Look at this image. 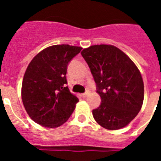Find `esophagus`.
I'll return each instance as SVG.
<instances>
[{
	"instance_id": "1",
	"label": "esophagus",
	"mask_w": 161,
	"mask_h": 161,
	"mask_svg": "<svg viewBox=\"0 0 161 161\" xmlns=\"http://www.w3.org/2000/svg\"><path fill=\"white\" fill-rule=\"evenodd\" d=\"M89 91H86V92H85V93H84L83 94H82V97H87L88 96H89Z\"/></svg>"
}]
</instances>
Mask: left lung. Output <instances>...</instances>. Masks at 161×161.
<instances>
[{
    "label": "left lung",
    "instance_id": "1",
    "mask_svg": "<svg viewBox=\"0 0 161 161\" xmlns=\"http://www.w3.org/2000/svg\"><path fill=\"white\" fill-rule=\"evenodd\" d=\"M81 55L90 68L101 105L93 109L97 123L119 130L131 122L141 109L144 96L141 74L133 61L112 45H93Z\"/></svg>",
    "mask_w": 161,
    "mask_h": 161
}]
</instances>
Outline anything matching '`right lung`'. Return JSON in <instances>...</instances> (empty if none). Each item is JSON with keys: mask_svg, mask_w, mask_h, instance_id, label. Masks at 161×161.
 <instances>
[{"mask_svg": "<svg viewBox=\"0 0 161 161\" xmlns=\"http://www.w3.org/2000/svg\"><path fill=\"white\" fill-rule=\"evenodd\" d=\"M80 47L54 45L42 50L28 65L22 86L25 110L35 123L58 127L69 119L79 102L66 86L68 64Z\"/></svg>", "mask_w": 161, "mask_h": 161, "instance_id": "add662e5", "label": "right lung"}]
</instances>
